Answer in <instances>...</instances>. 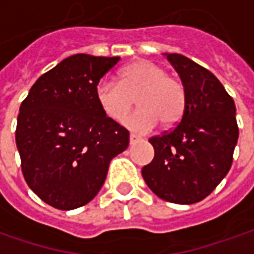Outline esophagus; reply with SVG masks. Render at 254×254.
<instances>
[{
    "mask_svg": "<svg viewBox=\"0 0 254 254\" xmlns=\"http://www.w3.org/2000/svg\"><path fill=\"white\" fill-rule=\"evenodd\" d=\"M139 140H140V138H139V136H136V135H133V133L129 136V143H130V145H135V143H138Z\"/></svg>",
    "mask_w": 254,
    "mask_h": 254,
    "instance_id": "34e87169",
    "label": "esophagus"
}]
</instances>
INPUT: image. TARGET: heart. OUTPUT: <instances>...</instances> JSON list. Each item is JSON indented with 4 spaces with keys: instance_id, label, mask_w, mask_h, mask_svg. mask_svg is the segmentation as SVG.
<instances>
[{
    "instance_id": "heart-1",
    "label": "heart",
    "mask_w": 254,
    "mask_h": 254,
    "mask_svg": "<svg viewBox=\"0 0 254 254\" xmlns=\"http://www.w3.org/2000/svg\"><path fill=\"white\" fill-rule=\"evenodd\" d=\"M138 99L139 109L124 119V125L133 132H148L162 122L172 127L182 118L186 106L183 83L155 62L136 61L124 66L118 82L101 81L95 88V98L108 118L119 121Z\"/></svg>"
}]
</instances>
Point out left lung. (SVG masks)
Returning a JSON list of instances; mask_svg holds the SVG:
<instances>
[{"label": "left lung", "mask_w": 254, "mask_h": 254, "mask_svg": "<svg viewBox=\"0 0 254 254\" xmlns=\"http://www.w3.org/2000/svg\"><path fill=\"white\" fill-rule=\"evenodd\" d=\"M186 91L182 119L149 139L153 160L142 168L149 189L178 204L203 200L222 182L239 138L236 106L215 75L181 54H165Z\"/></svg>", "instance_id": "obj_1"}]
</instances>
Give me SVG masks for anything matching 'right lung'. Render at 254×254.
Listing matches in <instances>:
<instances>
[{"instance_id": "obj_1", "label": "right lung", "mask_w": 254, "mask_h": 254, "mask_svg": "<svg viewBox=\"0 0 254 254\" xmlns=\"http://www.w3.org/2000/svg\"><path fill=\"white\" fill-rule=\"evenodd\" d=\"M119 57L76 54L41 75L22 101L15 140L25 182L60 210L89 203L129 132L101 111L95 88Z\"/></svg>"}]
</instances>
